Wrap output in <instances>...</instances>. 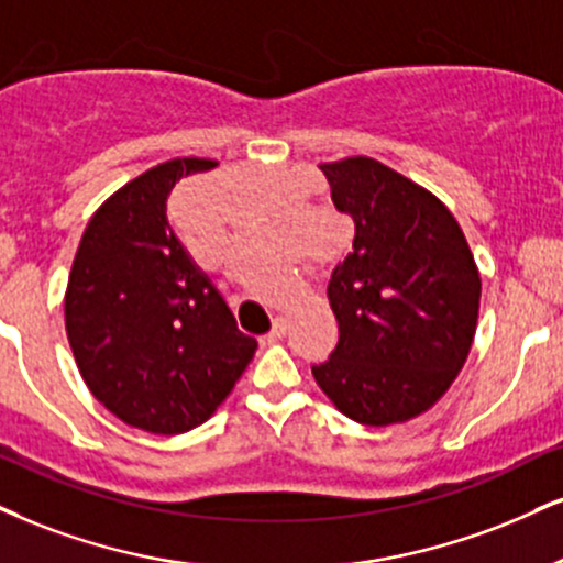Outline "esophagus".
Instances as JSON below:
<instances>
[{"instance_id":"esophagus-1","label":"esophagus","mask_w":563,"mask_h":563,"mask_svg":"<svg viewBox=\"0 0 563 563\" xmlns=\"http://www.w3.org/2000/svg\"><path fill=\"white\" fill-rule=\"evenodd\" d=\"M283 335H286V317H275L273 330H269V333L262 338V343H267V346H269V343H277V341H280Z\"/></svg>"}]
</instances>
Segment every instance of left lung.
Wrapping results in <instances>:
<instances>
[{"instance_id":"left-lung-1","label":"left lung","mask_w":563,"mask_h":563,"mask_svg":"<svg viewBox=\"0 0 563 563\" xmlns=\"http://www.w3.org/2000/svg\"><path fill=\"white\" fill-rule=\"evenodd\" d=\"M320 170L354 220V252L328 283L338 346L311 375L358 424L409 422L470 356L483 290L475 256L449 207L383 162L346 157Z\"/></svg>"}]
</instances>
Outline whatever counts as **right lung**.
<instances>
[{
	"label": "right lung",
	"mask_w": 563,
	"mask_h": 563,
	"mask_svg": "<svg viewBox=\"0 0 563 563\" xmlns=\"http://www.w3.org/2000/svg\"><path fill=\"white\" fill-rule=\"evenodd\" d=\"M214 159L162 162L93 212L65 290V330L93 398L131 428L178 435L214 415L256 341L175 239L167 196Z\"/></svg>",
	"instance_id": "right-lung-1"
}]
</instances>
